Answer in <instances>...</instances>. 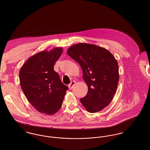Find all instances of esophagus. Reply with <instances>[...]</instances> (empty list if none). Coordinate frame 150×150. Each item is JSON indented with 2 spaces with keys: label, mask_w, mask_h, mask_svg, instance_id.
I'll use <instances>...</instances> for the list:
<instances>
[{
  "label": "esophagus",
  "mask_w": 150,
  "mask_h": 150,
  "mask_svg": "<svg viewBox=\"0 0 150 150\" xmlns=\"http://www.w3.org/2000/svg\"><path fill=\"white\" fill-rule=\"evenodd\" d=\"M75 83H76V82L74 81H72L70 82V83L69 85L68 86L69 89H72V88H73V86L74 85Z\"/></svg>",
  "instance_id": "34e87169"
}]
</instances>
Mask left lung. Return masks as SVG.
Here are the masks:
<instances>
[{
	"label": "left lung",
	"instance_id": "1",
	"mask_svg": "<svg viewBox=\"0 0 150 150\" xmlns=\"http://www.w3.org/2000/svg\"><path fill=\"white\" fill-rule=\"evenodd\" d=\"M67 54L81 67L88 91L80 101L90 113H96L110 104L119 80V65L115 57L105 48L79 43L70 46Z\"/></svg>",
	"mask_w": 150,
	"mask_h": 150
}]
</instances>
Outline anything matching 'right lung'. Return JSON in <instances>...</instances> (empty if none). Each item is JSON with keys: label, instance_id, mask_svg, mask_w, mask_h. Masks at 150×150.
I'll list each match as a JSON object with an SVG mask.
<instances>
[{"label": "right lung", "instance_id": "add662e5", "mask_svg": "<svg viewBox=\"0 0 150 150\" xmlns=\"http://www.w3.org/2000/svg\"><path fill=\"white\" fill-rule=\"evenodd\" d=\"M62 47L44 50L30 57L19 71L21 88L30 103L39 112L55 114L62 106L68 87L54 70Z\"/></svg>", "mask_w": 150, "mask_h": 150}]
</instances>
